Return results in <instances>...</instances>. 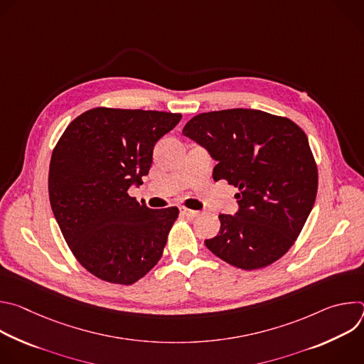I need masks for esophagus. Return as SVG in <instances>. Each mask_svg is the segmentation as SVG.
<instances>
[{
    "label": "esophagus",
    "mask_w": 364,
    "mask_h": 364,
    "mask_svg": "<svg viewBox=\"0 0 364 364\" xmlns=\"http://www.w3.org/2000/svg\"><path fill=\"white\" fill-rule=\"evenodd\" d=\"M180 212H181L183 216H186V218H188V219H194V218H197V216L200 215V212L187 209V207H180Z\"/></svg>",
    "instance_id": "1"
}]
</instances>
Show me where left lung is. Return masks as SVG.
Segmentation results:
<instances>
[{"label": "left lung", "mask_w": 364, "mask_h": 364, "mask_svg": "<svg viewBox=\"0 0 364 364\" xmlns=\"http://www.w3.org/2000/svg\"><path fill=\"white\" fill-rule=\"evenodd\" d=\"M183 135L218 161L215 181L239 190V212L219 215L220 230L205 246L245 271L278 261L295 243L317 197L318 170L305 132L285 117L237 108L198 114Z\"/></svg>", "instance_id": "left-lung-1"}]
</instances>
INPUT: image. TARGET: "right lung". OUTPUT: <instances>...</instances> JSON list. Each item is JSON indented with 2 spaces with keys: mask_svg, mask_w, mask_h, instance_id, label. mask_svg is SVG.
<instances>
[{
  "mask_svg": "<svg viewBox=\"0 0 364 364\" xmlns=\"http://www.w3.org/2000/svg\"><path fill=\"white\" fill-rule=\"evenodd\" d=\"M181 114L99 107L73 119L50 160L51 210L77 262L96 278L132 285L163 256L177 207L154 210L129 196L154 145Z\"/></svg>",
  "mask_w": 364,
  "mask_h": 364,
  "instance_id": "obj_1",
  "label": "right lung"
}]
</instances>
